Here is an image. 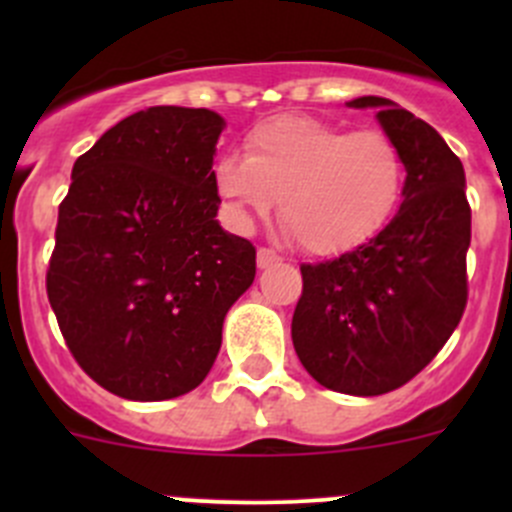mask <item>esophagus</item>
Returning a JSON list of instances; mask_svg holds the SVG:
<instances>
[{"instance_id": "obj_1", "label": "esophagus", "mask_w": 512, "mask_h": 512, "mask_svg": "<svg viewBox=\"0 0 512 512\" xmlns=\"http://www.w3.org/2000/svg\"><path fill=\"white\" fill-rule=\"evenodd\" d=\"M277 262H282V257L277 255L275 250H270V247H260V250H257V267H260V270L277 265Z\"/></svg>"}]
</instances>
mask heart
I'll list each match as a JSON object with an SVG mask.
<instances>
[{"mask_svg": "<svg viewBox=\"0 0 512 512\" xmlns=\"http://www.w3.org/2000/svg\"><path fill=\"white\" fill-rule=\"evenodd\" d=\"M227 218L250 227L277 215L312 255H342L394 220L406 190L399 143L379 128L347 131L312 116L262 121L242 141V158L213 165Z\"/></svg>", "mask_w": 512, "mask_h": 512, "instance_id": "obj_1", "label": "heart"}]
</instances>
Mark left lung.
Wrapping results in <instances>:
<instances>
[{
	"label": "left lung",
	"mask_w": 512,
	"mask_h": 512,
	"mask_svg": "<svg viewBox=\"0 0 512 512\" xmlns=\"http://www.w3.org/2000/svg\"><path fill=\"white\" fill-rule=\"evenodd\" d=\"M381 128L406 160L404 203L389 225L352 252L302 265L292 342L327 389L379 396L411 381L448 342L468 302L471 205L466 173L436 128L381 96Z\"/></svg>",
	"instance_id": "obj_1"
}]
</instances>
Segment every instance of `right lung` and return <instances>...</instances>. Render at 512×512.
Instances as JSON below:
<instances>
[{"mask_svg": "<svg viewBox=\"0 0 512 512\" xmlns=\"http://www.w3.org/2000/svg\"><path fill=\"white\" fill-rule=\"evenodd\" d=\"M225 121L153 106L76 158L46 294L76 364L111 394L165 401L213 369L255 247L220 227L213 156Z\"/></svg>", "mask_w": 512, "mask_h": 512, "instance_id": "1", "label": "right lung"}]
</instances>
